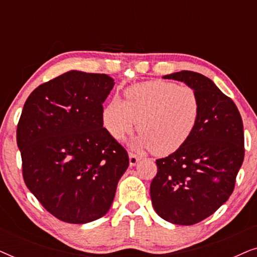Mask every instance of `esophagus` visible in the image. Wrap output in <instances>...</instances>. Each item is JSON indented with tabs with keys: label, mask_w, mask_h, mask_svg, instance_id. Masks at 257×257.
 <instances>
[{
	"label": "esophagus",
	"mask_w": 257,
	"mask_h": 257,
	"mask_svg": "<svg viewBox=\"0 0 257 257\" xmlns=\"http://www.w3.org/2000/svg\"><path fill=\"white\" fill-rule=\"evenodd\" d=\"M140 158L138 156H136V154L133 153H130V166H136Z\"/></svg>",
	"instance_id": "esophagus-1"
}]
</instances>
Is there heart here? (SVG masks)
Wrapping results in <instances>:
<instances>
[{
	"label": "heart",
	"instance_id": "heart-1",
	"mask_svg": "<svg viewBox=\"0 0 257 257\" xmlns=\"http://www.w3.org/2000/svg\"><path fill=\"white\" fill-rule=\"evenodd\" d=\"M124 94L125 100L115 97L105 105L103 124L117 139L137 125L139 133L132 140L136 150L152 149L159 156L173 153L198 125L201 103L194 87L154 79L135 84Z\"/></svg>",
	"mask_w": 257,
	"mask_h": 257
}]
</instances>
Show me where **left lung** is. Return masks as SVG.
<instances>
[{
    "label": "left lung",
    "mask_w": 257,
    "mask_h": 257,
    "mask_svg": "<svg viewBox=\"0 0 257 257\" xmlns=\"http://www.w3.org/2000/svg\"><path fill=\"white\" fill-rule=\"evenodd\" d=\"M164 78L194 87L201 111L187 142L156 161L151 200L164 220L191 226L216 212L233 193L244 158L243 124L234 101L201 73L184 70Z\"/></svg>",
    "instance_id": "8db88e82"
}]
</instances>
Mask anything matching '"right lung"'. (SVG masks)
I'll return each mask as SVG.
<instances>
[{
    "instance_id": "obj_1",
    "label": "right lung",
    "mask_w": 257,
    "mask_h": 257,
    "mask_svg": "<svg viewBox=\"0 0 257 257\" xmlns=\"http://www.w3.org/2000/svg\"><path fill=\"white\" fill-rule=\"evenodd\" d=\"M114 85L104 73L65 72L36 87L17 125L23 179L58 220L104 216L128 167L126 150L103 127V103Z\"/></svg>"
}]
</instances>
